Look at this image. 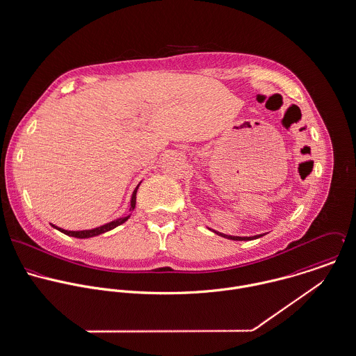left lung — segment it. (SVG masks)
I'll return each instance as SVG.
<instances>
[{
    "label": "left lung",
    "mask_w": 356,
    "mask_h": 356,
    "mask_svg": "<svg viewBox=\"0 0 356 356\" xmlns=\"http://www.w3.org/2000/svg\"><path fill=\"white\" fill-rule=\"evenodd\" d=\"M209 228V227H208ZM211 231H213L214 234L222 236V238H227V239H231V241H252V239H257L260 236H263L264 234H259V235H253V236H235V235H227V234H222V232H218L213 228H209Z\"/></svg>",
    "instance_id": "obj_1"
}]
</instances>
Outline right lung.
<instances>
[{
	"label": "right lung",
	"mask_w": 356,
	"mask_h": 356,
	"mask_svg": "<svg viewBox=\"0 0 356 356\" xmlns=\"http://www.w3.org/2000/svg\"><path fill=\"white\" fill-rule=\"evenodd\" d=\"M142 183V181H140ZM140 183L136 186V188L134 190V194H132V197H131V208H129V213L127 214V216H122V217H120V218H115V220H113V221H110V222H106V224H103V225H100V227H96V228H92V229H81V231H69V229H63V228H60V227H58V225H55V224H52L51 222V225L54 227V228H56V229H59L60 232H63V234H66V235H69V236H74V238H79V239H85V238H92V236H97V235H100V234H104V232H107V231H110V229H114L115 227H118V225H121V224H124L131 216H132V212L135 211V208H136V194H138V190H139V186H140Z\"/></svg>",
	"instance_id": "obj_1"
}]
</instances>
